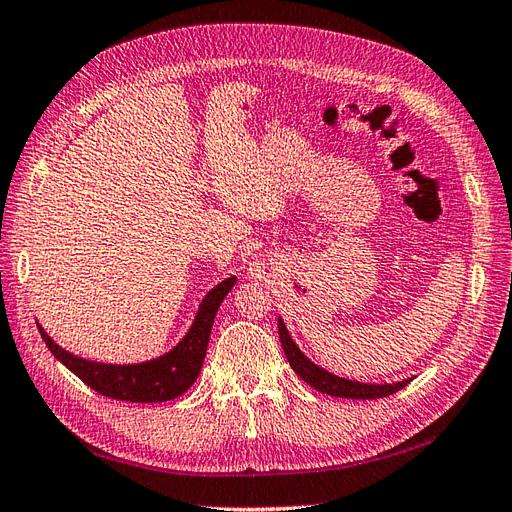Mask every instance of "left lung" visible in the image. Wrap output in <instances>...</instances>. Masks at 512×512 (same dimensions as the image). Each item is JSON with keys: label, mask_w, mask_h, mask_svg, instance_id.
<instances>
[{"label": "left lung", "mask_w": 512, "mask_h": 512, "mask_svg": "<svg viewBox=\"0 0 512 512\" xmlns=\"http://www.w3.org/2000/svg\"><path fill=\"white\" fill-rule=\"evenodd\" d=\"M277 331H280V342L290 367L297 371V376H301L309 386H314V389L320 393H327L333 397H346V399H378V397H389L399 389H404L406 384H410V378L404 382H393V384H363V382H354L346 378H337L307 359V356L299 350V346L292 342V337L288 335L282 318L277 322Z\"/></svg>", "instance_id": "8db88e82"}]
</instances>
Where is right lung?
<instances>
[{"instance_id":"right-lung-1","label":"right lung","mask_w":512,"mask_h":512,"mask_svg":"<svg viewBox=\"0 0 512 512\" xmlns=\"http://www.w3.org/2000/svg\"><path fill=\"white\" fill-rule=\"evenodd\" d=\"M235 282L237 277H228V280L215 286L200 303L188 335L173 350L147 363L106 365L85 361L81 356H74L72 352L59 348L44 333L40 324L38 331L44 344L55 354V359L64 363L74 376H79L100 395L119 401H132V404H156V401H168L183 395L198 378L209 346L213 318Z\"/></svg>"}]
</instances>
